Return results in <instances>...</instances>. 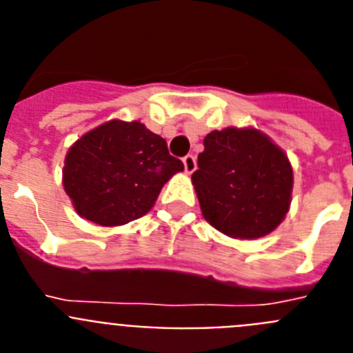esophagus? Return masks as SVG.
<instances>
[{
  "instance_id": "34e87169",
  "label": "esophagus",
  "mask_w": 353,
  "mask_h": 353,
  "mask_svg": "<svg viewBox=\"0 0 353 353\" xmlns=\"http://www.w3.org/2000/svg\"><path fill=\"white\" fill-rule=\"evenodd\" d=\"M182 162H183V170H185L187 174H191L192 171L196 170V159L192 157V155H185Z\"/></svg>"
}]
</instances>
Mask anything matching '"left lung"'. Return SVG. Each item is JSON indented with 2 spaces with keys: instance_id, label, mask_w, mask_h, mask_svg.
Here are the masks:
<instances>
[{
  "instance_id": "left-lung-1",
  "label": "left lung",
  "mask_w": 353,
  "mask_h": 353,
  "mask_svg": "<svg viewBox=\"0 0 353 353\" xmlns=\"http://www.w3.org/2000/svg\"><path fill=\"white\" fill-rule=\"evenodd\" d=\"M203 145L191 180L205 219L232 239L272 233L292 203L288 155L254 127L212 130Z\"/></svg>"
}]
</instances>
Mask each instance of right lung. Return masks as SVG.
Masks as SVG:
<instances>
[{
	"mask_svg": "<svg viewBox=\"0 0 353 353\" xmlns=\"http://www.w3.org/2000/svg\"><path fill=\"white\" fill-rule=\"evenodd\" d=\"M179 171L182 161L141 121L109 120L68 148L63 189L83 219L113 228L148 214Z\"/></svg>",
	"mask_w": 353,
	"mask_h": 353,
	"instance_id": "add662e5",
	"label": "right lung"
}]
</instances>
